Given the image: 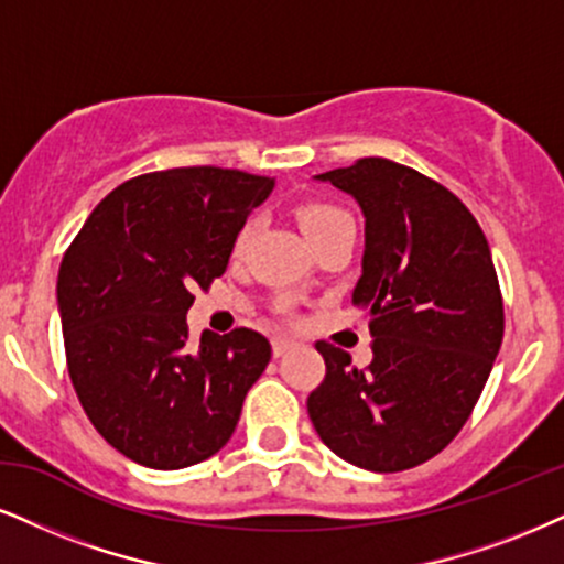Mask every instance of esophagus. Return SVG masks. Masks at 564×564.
<instances>
[{"mask_svg":"<svg viewBox=\"0 0 564 564\" xmlns=\"http://www.w3.org/2000/svg\"><path fill=\"white\" fill-rule=\"evenodd\" d=\"M295 347V339L290 337H274V343H271V352H274V358L284 356V352H290Z\"/></svg>","mask_w":564,"mask_h":564,"instance_id":"obj_1","label":"esophagus"}]
</instances>
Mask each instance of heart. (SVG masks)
Wrapping results in <instances>:
<instances>
[{"label":"heart","instance_id":"obj_1","mask_svg":"<svg viewBox=\"0 0 564 564\" xmlns=\"http://www.w3.org/2000/svg\"><path fill=\"white\" fill-rule=\"evenodd\" d=\"M295 217L301 221V229L305 232V238H308L311 246H316L318 240L326 238V235L335 232L337 227L345 225V221H352V217L345 212V208L326 204V200H308V204H301L297 206ZM250 232H253V219L246 221L238 232V240H235V250H238V253L246 248Z\"/></svg>","mask_w":564,"mask_h":564}]
</instances>
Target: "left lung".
Segmentation results:
<instances>
[{
    "label": "left lung",
    "instance_id": "obj_1",
    "mask_svg": "<svg viewBox=\"0 0 564 564\" xmlns=\"http://www.w3.org/2000/svg\"><path fill=\"white\" fill-rule=\"evenodd\" d=\"M364 208L366 311L373 360L318 339L324 381L308 394L322 442L373 474L431 460L474 413L502 345L505 303L489 242L455 193L381 156L324 172Z\"/></svg>",
    "mask_w": 564,
    "mask_h": 564
}]
</instances>
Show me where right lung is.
Wrapping results in <instances>:
<instances>
[{
  "label": "right lung",
  "mask_w": 564,
  "mask_h": 564,
  "mask_svg": "<svg viewBox=\"0 0 564 564\" xmlns=\"http://www.w3.org/2000/svg\"><path fill=\"white\" fill-rule=\"evenodd\" d=\"M269 177L175 166L115 187L65 250L57 301L67 371L94 429L145 468L208 460L240 421L271 358L259 332H204L191 345L196 290L225 274Z\"/></svg>",
  "instance_id": "obj_1"
}]
</instances>
